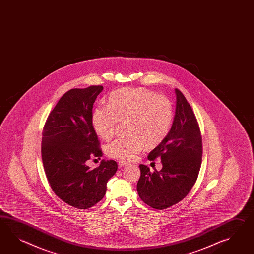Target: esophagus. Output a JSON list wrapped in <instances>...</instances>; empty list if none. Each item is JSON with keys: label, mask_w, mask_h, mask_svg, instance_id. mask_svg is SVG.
I'll list each match as a JSON object with an SVG mask.
<instances>
[{"label": "esophagus", "mask_w": 254, "mask_h": 254, "mask_svg": "<svg viewBox=\"0 0 254 254\" xmlns=\"http://www.w3.org/2000/svg\"><path fill=\"white\" fill-rule=\"evenodd\" d=\"M129 162H127V161H118V166L120 168L124 167V166H127V165H129Z\"/></svg>", "instance_id": "obj_1"}]
</instances>
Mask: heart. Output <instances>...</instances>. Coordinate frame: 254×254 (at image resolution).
Here are the masks:
<instances>
[{
  "label": "heart",
  "instance_id": "heart-1",
  "mask_svg": "<svg viewBox=\"0 0 254 254\" xmlns=\"http://www.w3.org/2000/svg\"><path fill=\"white\" fill-rule=\"evenodd\" d=\"M173 105L163 95L144 88H124L112 93L108 105L95 107L93 129L105 140L110 139L119 121L127 120L129 136L118 137L106 146L109 157L128 161L145 145L155 147L168 136L173 124Z\"/></svg>",
  "mask_w": 254,
  "mask_h": 254
}]
</instances>
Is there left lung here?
Returning <instances> with one entry per match:
<instances>
[{"instance_id": "left-lung-1", "label": "left lung", "mask_w": 254, "mask_h": 254, "mask_svg": "<svg viewBox=\"0 0 254 254\" xmlns=\"http://www.w3.org/2000/svg\"><path fill=\"white\" fill-rule=\"evenodd\" d=\"M175 115L165 139L149 152L148 159L159 158L161 171L150 173L140 164L136 185L139 197L155 209L162 210L186 197L197 179L202 161V137L191 105L184 94L174 89Z\"/></svg>"}]
</instances>
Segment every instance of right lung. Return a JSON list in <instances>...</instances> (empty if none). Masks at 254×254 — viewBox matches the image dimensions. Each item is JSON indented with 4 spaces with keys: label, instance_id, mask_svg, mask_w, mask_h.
Segmentation results:
<instances>
[{
    "label": "right lung",
    "instance_id": "right-lung-1",
    "mask_svg": "<svg viewBox=\"0 0 254 254\" xmlns=\"http://www.w3.org/2000/svg\"><path fill=\"white\" fill-rule=\"evenodd\" d=\"M104 87L71 89L58 102L43 129L41 154L52 190L65 203L87 209L105 196L108 180L117 173L115 161L91 169L86 161L102 157L92 124L93 105Z\"/></svg>",
    "mask_w": 254,
    "mask_h": 254
}]
</instances>
